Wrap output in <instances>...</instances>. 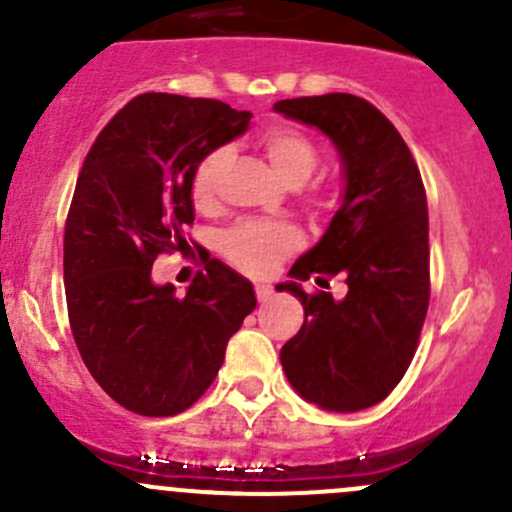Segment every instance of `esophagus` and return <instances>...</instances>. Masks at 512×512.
Here are the masks:
<instances>
[{"mask_svg":"<svg viewBox=\"0 0 512 512\" xmlns=\"http://www.w3.org/2000/svg\"><path fill=\"white\" fill-rule=\"evenodd\" d=\"M255 294H257V299H260V302H267V299L272 297V285H267V282H257Z\"/></svg>","mask_w":512,"mask_h":512,"instance_id":"obj_1","label":"esophagus"}]
</instances>
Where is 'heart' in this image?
<instances>
[{"label": "heart", "mask_w": 512, "mask_h": 512, "mask_svg": "<svg viewBox=\"0 0 512 512\" xmlns=\"http://www.w3.org/2000/svg\"><path fill=\"white\" fill-rule=\"evenodd\" d=\"M260 146L265 151L272 168L289 185H302L314 173L319 163V151L307 133L292 126H275L262 133ZM227 148H215L195 165L193 180H190V195L198 208H208L218 193V180L227 165ZM307 203L314 208H324L329 203L327 193L319 188L309 190ZM299 245V235L289 225L267 223V220H247L225 232L223 252L227 260L242 272L262 275L275 267L282 257L289 255Z\"/></svg>", "instance_id": "1"}]
</instances>
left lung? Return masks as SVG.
Returning <instances> with one entry per match:
<instances>
[{
  "instance_id": "1",
  "label": "left lung",
  "mask_w": 512,
  "mask_h": 512,
  "mask_svg": "<svg viewBox=\"0 0 512 512\" xmlns=\"http://www.w3.org/2000/svg\"><path fill=\"white\" fill-rule=\"evenodd\" d=\"M275 111L322 131L342 160V205L322 240L277 285L304 307L282 347L289 384L319 409H369L409 369L428 309V208L421 173L394 123L352 94L277 101ZM344 274V300L304 293L299 281Z\"/></svg>"
}]
</instances>
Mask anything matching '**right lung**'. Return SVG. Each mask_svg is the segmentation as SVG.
I'll return each mask as SVG.
<instances>
[{
    "mask_svg": "<svg viewBox=\"0 0 512 512\" xmlns=\"http://www.w3.org/2000/svg\"><path fill=\"white\" fill-rule=\"evenodd\" d=\"M250 118L215 98L141 94L98 133L76 180L64 230L71 332L98 386L133 414L190 409L257 304L250 282L210 255L185 297L151 277L160 252L188 245L195 165Z\"/></svg>",
    "mask_w": 512,
    "mask_h": 512,
    "instance_id": "right-lung-1",
    "label": "right lung"
}]
</instances>
